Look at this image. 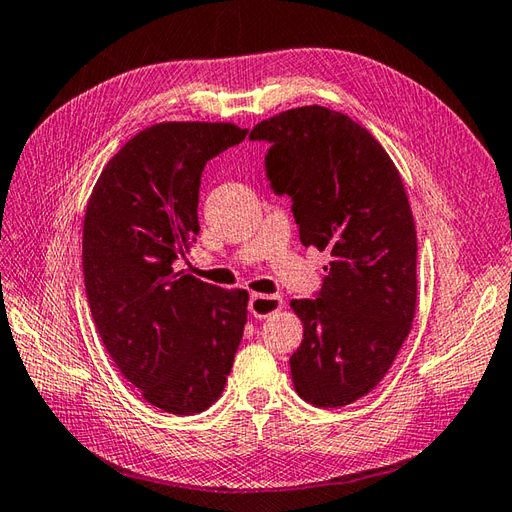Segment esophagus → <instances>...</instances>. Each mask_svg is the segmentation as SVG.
I'll return each instance as SVG.
<instances>
[{
    "instance_id": "34e87169",
    "label": "esophagus",
    "mask_w": 512,
    "mask_h": 512,
    "mask_svg": "<svg viewBox=\"0 0 512 512\" xmlns=\"http://www.w3.org/2000/svg\"><path fill=\"white\" fill-rule=\"evenodd\" d=\"M280 309H282V298H278V295L254 293L252 298H249V313L254 317H269L271 313H276Z\"/></svg>"
}]
</instances>
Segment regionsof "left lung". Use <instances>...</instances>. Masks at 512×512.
I'll use <instances>...</instances> for the list:
<instances>
[{"label": "left lung", "mask_w": 512, "mask_h": 512, "mask_svg": "<svg viewBox=\"0 0 512 512\" xmlns=\"http://www.w3.org/2000/svg\"><path fill=\"white\" fill-rule=\"evenodd\" d=\"M271 190L291 197L304 247L331 254L315 298L291 300L304 337L293 388L315 407L366 396L390 370L416 311V227L399 170L372 135L320 105L258 122Z\"/></svg>", "instance_id": "obj_1"}]
</instances>
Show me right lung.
<instances>
[{"label": "right lung", "mask_w": 512, "mask_h": 512, "mask_svg": "<svg viewBox=\"0 0 512 512\" xmlns=\"http://www.w3.org/2000/svg\"><path fill=\"white\" fill-rule=\"evenodd\" d=\"M230 122H160L111 157L87 203L83 276L98 335L151 405L177 416L219 399L247 322L245 289L175 274L199 234L201 173L243 142Z\"/></svg>", "instance_id": "right-lung-1"}]
</instances>
